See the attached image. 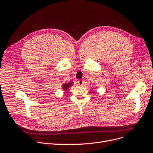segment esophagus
I'll return each instance as SVG.
<instances>
[{"label": "esophagus", "mask_w": 153, "mask_h": 153, "mask_svg": "<svg viewBox=\"0 0 153 153\" xmlns=\"http://www.w3.org/2000/svg\"><path fill=\"white\" fill-rule=\"evenodd\" d=\"M77 83H78V84L79 86H82L83 84H84V82L83 81V80H82V79H80V80H79L78 81H77Z\"/></svg>", "instance_id": "1"}]
</instances>
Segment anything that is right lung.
Masks as SVG:
<instances>
[{
    "label": "right lung",
    "instance_id": "right-lung-1",
    "mask_svg": "<svg viewBox=\"0 0 153 153\" xmlns=\"http://www.w3.org/2000/svg\"><path fill=\"white\" fill-rule=\"evenodd\" d=\"M73 82H69L67 83H63L62 85V88L63 89L64 91H67V90L69 88V87H71L72 84H73Z\"/></svg>",
    "mask_w": 153,
    "mask_h": 153
}]
</instances>
